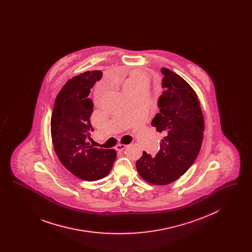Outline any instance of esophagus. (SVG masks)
Masks as SVG:
<instances>
[{
  "instance_id": "obj_1",
  "label": "esophagus",
  "mask_w": 252,
  "mask_h": 252,
  "mask_svg": "<svg viewBox=\"0 0 252 252\" xmlns=\"http://www.w3.org/2000/svg\"><path fill=\"white\" fill-rule=\"evenodd\" d=\"M126 147V144H117V145L115 146V149H116L117 151H123Z\"/></svg>"
}]
</instances>
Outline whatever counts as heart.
Returning a JSON list of instances; mask_svg holds the SVG:
<instances>
[{
  "instance_id": "1",
  "label": "heart",
  "mask_w": 252,
  "mask_h": 252,
  "mask_svg": "<svg viewBox=\"0 0 252 252\" xmlns=\"http://www.w3.org/2000/svg\"><path fill=\"white\" fill-rule=\"evenodd\" d=\"M149 78L141 71H134L130 73V76L126 81L124 89H136L141 87H148Z\"/></svg>"
}]
</instances>
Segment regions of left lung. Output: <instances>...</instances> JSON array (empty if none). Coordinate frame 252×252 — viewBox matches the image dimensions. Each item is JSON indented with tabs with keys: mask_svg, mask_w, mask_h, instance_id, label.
<instances>
[{
	"mask_svg": "<svg viewBox=\"0 0 252 252\" xmlns=\"http://www.w3.org/2000/svg\"><path fill=\"white\" fill-rule=\"evenodd\" d=\"M163 93L158 105L159 113L152 121L157 131L163 133L155 158L144 151L136 161L143 180L166 185L179 180L191 167L203 140L204 117L196 93L181 76L161 68Z\"/></svg>",
	"mask_w": 252,
	"mask_h": 252,
	"instance_id": "8db88e82",
	"label": "left lung"
}]
</instances>
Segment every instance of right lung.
<instances>
[{
    "label": "right lung",
    "instance_id": "obj_1",
    "mask_svg": "<svg viewBox=\"0 0 252 252\" xmlns=\"http://www.w3.org/2000/svg\"><path fill=\"white\" fill-rule=\"evenodd\" d=\"M101 71H87L69 79L54 103L51 136L62 165L75 177L94 181L108 176L116 159L114 149L93 147L90 139L94 104L91 89L102 78Z\"/></svg>",
    "mask_w": 252,
    "mask_h": 252
}]
</instances>
